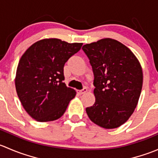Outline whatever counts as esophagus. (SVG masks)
Returning <instances> with one entry per match:
<instances>
[{
  "mask_svg": "<svg viewBox=\"0 0 158 158\" xmlns=\"http://www.w3.org/2000/svg\"><path fill=\"white\" fill-rule=\"evenodd\" d=\"M87 91H88V89H87V88H85H85H83L82 89H81V90H79V93L80 94V95H82V94L85 93Z\"/></svg>",
  "mask_w": 158,
  "mask_h": 158,
  "instance_id": "esophagus-1",
  "label": "esophagus"
}]
</instances>
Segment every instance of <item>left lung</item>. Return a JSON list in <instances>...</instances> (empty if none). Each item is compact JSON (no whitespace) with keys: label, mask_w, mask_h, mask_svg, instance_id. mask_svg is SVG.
Here are the masks:
<instances>
[{"label":"left lung","mask_w":158,"mask_h":158,"mask_svg":"<svg viewBox=\"0 0 158 158\" xmlns=\"http://www.w3.org/2000/svg\"><path fill=\"white\" fill-rule=\"evenodd\" d=\"M94 74L95 102L86 108L92 122L106 129L126 122L141 95L143 73L135 54L122 43L105 38L82 47Z\"/></svg>","instance_id":"obj_1"}]
</instances>
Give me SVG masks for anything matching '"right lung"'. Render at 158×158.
<instances>
[{"label":"right lung","instance_id":"right-lung-1","mask_svg":"<svg viewBox=\"0 0 158 158\" xmlns=\"http://www.w3.org/2000/svg\"><path fill=\"white\" fill-rule=\"evenodd\" d=\"M82 44L50 38L37 41L19 61L15 86L27 112L37 122L60 118L76 92L63 82V67Z\"/></svg>","mask_w":158,"mask_h":158}]
</instances>
